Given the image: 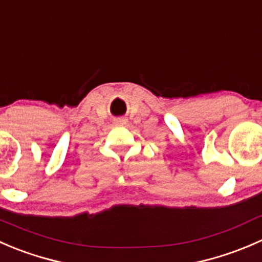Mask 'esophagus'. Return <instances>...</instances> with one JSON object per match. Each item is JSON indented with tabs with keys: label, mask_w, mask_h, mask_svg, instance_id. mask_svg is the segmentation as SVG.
I'll return each instance as SVG.
<instances>
[{
	"label": "esophagus",
	"mask_w": 262,
	"mask_h": 262,
	"mask_svg": "<svg viewBox=\"0 0 262 262\" xmlns=\"http://www.w3.org/2000/svg\"><path fill=\"white\" fill-rule=\"evenodd\" d=\"M126 123H128V120H126V119H124V118H118V119H115V120H114L115 125H125Z\"/></svg>",
	"instance_id": "esophagus-1"
}]
</instances>
